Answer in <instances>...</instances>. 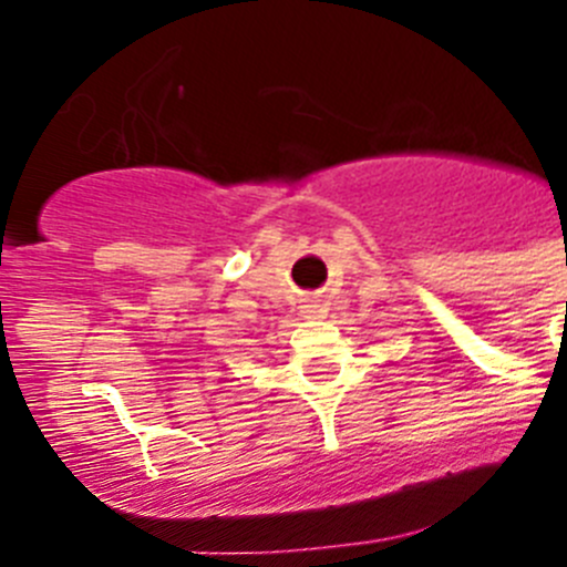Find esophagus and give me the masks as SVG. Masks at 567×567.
<instances>
[{
	"instance_id": "obj_1",
	"label": "esophagus",
	"mask_w": 567,
	"mask_h": 567,
	"mask_svg": "<svg viewBox=\"0 0 567 567\" xmlns=\"http://www.w3.org/2000/svg\"><path fill=\"white\" fill-rule=\"evenodd\" d=\"M309 312H318V307H309Z\"/></svg>"
}]
</instances>
